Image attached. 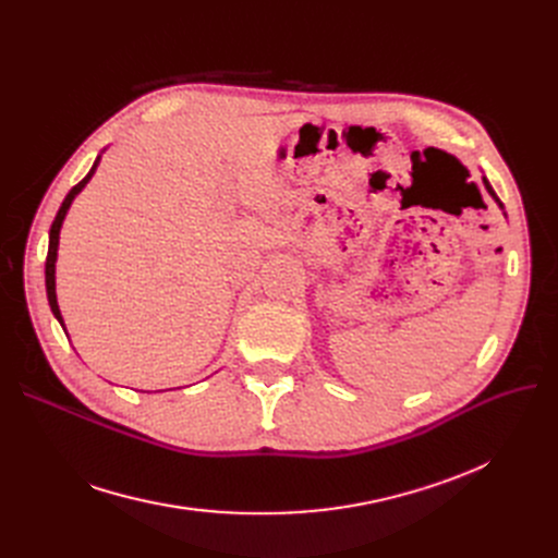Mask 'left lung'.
Returning <instances> with one entry per match:
<instances>
[{
	"label": "left lung",
	"mask_w": 558,
	"mask_h": 558,
	"mask_svg": "<svg viewBox=\"0 0 558 558\" xmlns=\"http://www.w3.org/2000/svg\"><path fill=\"white\" fill-rule=\"evenodd\" d=\"M482 181H484V187H486V192H488V194H490V196H493V201H495V203H497V208H500V210H502V213H505V205H502V201H500V198H497V196H495V192H493V187H490V183H488V181H486V175H482ZM505 217H507V213H505Z\"/></svg>",
	"instance_id": "obj_1"
}]
</instances>
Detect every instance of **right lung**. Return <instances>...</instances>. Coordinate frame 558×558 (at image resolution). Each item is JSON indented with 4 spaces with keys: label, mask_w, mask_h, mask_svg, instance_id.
Returning <instances> with one entry per match:
<instances>
[{
    "label": "right lung",
    "mask_w": 558,
    "mask_h": 558,
    "mask_svg": "<svg viewBox=\"0 0 558 558\" xmlns=\"http://www.w3.org/2000/svg\"><path fill=\"white\" fill-rule=\"evenodd\" d=\"M104 151H106V149H104ZM104 151H101V154H104ZM101 154L97 156L93 169L87 171L85 179H83L78 185H74V187L70 190V194L65 196V201H63V205H61V210H58V215H56V219H53V223H51V230H49V251H47V262H45L47 301H49V307H51L56 320H58V324H61V328L65 330V335H68V328H65V320H63L61 307H58V299H56V259H58V242H61V228H63V221H65V217H68V210L72 208L74 198L83 192V187H85L87 183H90V179H93L97 167H99V162H101ZM68 339H70V335H68ZM146 393H149V391H146Z\"/></svg>",
    "instance_id": "1"
}]
</instances>
